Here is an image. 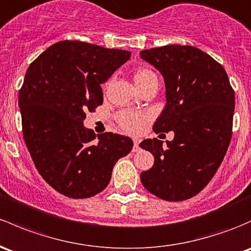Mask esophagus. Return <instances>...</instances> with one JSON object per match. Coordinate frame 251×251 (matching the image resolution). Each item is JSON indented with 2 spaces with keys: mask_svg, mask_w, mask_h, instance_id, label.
<instances>
[{
  "mask_svg": "<svg viewBox=\"0 0 251 251\" xmlns=\"http://www.w3.org/2000/svg\"><path fill=\"white\" fill-rule=\"evenodd\" d=\"M139 150H141V148H139V139L134 138L133 139V151L136 152V151H139Z\"/></svg>",
  "mask_w": 251,
  "mask_h": 251,
  "instance_id": "obj_1",
  "label": "esophagus"
}]
</instances>
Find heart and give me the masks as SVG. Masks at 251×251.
Masks as SVG:
<instances>
[{
    "mask_svg": "<svg viewBox=\"0 0 251 251\" xmlns=\"http://www.w3.org/2000/svg\"><path fill=\"white\" fill-rule=\"evenodd\" d=\"M154 77H156V75H155L151 71L148 70V68H141V70H138L134 73V84H136L137 88H139L141 85L146 84L149 79ZM118 120L124 130H126L130 133L136 134L142 131V128H143L144 124H146L147 121V117L146 115L138 114V113L123 112L119 114Z\"/></svg>",
    "mask_w": 251,
    "mask_h": 251,
    "instance_id": "obj_1",
    "label": "heart"
}]
</instances>
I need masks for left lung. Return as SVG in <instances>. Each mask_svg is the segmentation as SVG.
<instances>
[{
    "instance_id": "obj_1",
    "label": "left lung",
    "mask_w": 251,
    "mask_h": 251,
    "mask_svg": "<svg viewBox=\"0 0 251 251\" xmlns=\"http://www.w3.org/2000/svg\"><path fill=\"white\" fill-rule=\"evenodd\" d=\"M141 59L163 77L166 105L154 131H173V141L144 139L154 165L141 181L166 201H184L207 186L220 167L232 136L234 92L226 71L212 56L191 46L141 51Z\"/></svg>"
}]
</instances>
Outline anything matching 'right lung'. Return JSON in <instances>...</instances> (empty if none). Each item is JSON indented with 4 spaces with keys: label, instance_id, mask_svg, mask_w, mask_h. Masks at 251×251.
<instances>
[{
    "label": "right lung",
    "instance_id": "1",
    "mask_svg": "<svg viewBox=\"0 0 251 251\" xmlns=\"http://www.w3.org/2000/svg\"><path fill=\"white\" fill-rule=\"evenodd\" d=\"M131 52L78 41L52 44L28 66L19 91L26 147L42 178L71 199L107 188L117 161L132 150L130 137L95 134L86 112L103 103L101 84Z\"/></svg>",
    "mask_w": 251,
    "mask_h": 251
}]
</instances>
